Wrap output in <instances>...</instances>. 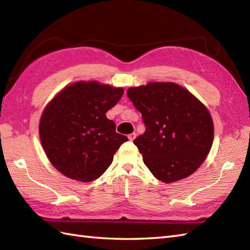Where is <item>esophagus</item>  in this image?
Returning <instances> with one entry per match:
<instances>
[{
	"label": "esophagus",
	"mask_w": 250,
	"mask_h": 250,
	"mask_svg": "<svg viewBox=\"0 0 250 250\" xmlns=\"http://www.w3.org/2000/svg\"><path fill=\"white\" fill-rule=\"evenodd\" d=\"M127 137H129V139L132 142L133 139L136 137V133H131V134H129V136H127Z\"/></svg>",
	"instance_id": "esophagus-1"
}]
</instances>
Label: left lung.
I'll list each match as a JSON object with an SVG mask.
<instances>
[{
  "instance_id": "1",
  "label": "left lung",
  "mask_w": 250,
  "mask_h": 250,
  "mask_svg": "<svg viewBox=\"0 0 250 250\" xmlns=\"http://www.w3.org/2000/svg\"><path fill=\"white\" fill-rule=\"evenodd\" d=\"M126 95L142 113L146 131L133 143L152 175L171 183L198 169L214 137L213 120L204 104L171 82L131 87Z\"/></svg>"
}]
</instances>
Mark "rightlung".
Instances as JSON below:
<instances>
[{
    "instance_id": "add662e5",
    "label": "right lung",
    "mask_w": 250,
    "mask_h": 250,
    "mask_svg": "<svg viewBox=\"0 0 250 250\" xmlns=\"http://www.w3.org/2000/svg\"><path fill=\"white\" fill-rule=\"evenodd\" d=\"M96 81L65 87L46 105L39 136L44 152L57 170L73 180L90 182L101 177L127 137L116 132L106 112L124 95Z\"/></svg>"
}]
</instances>
